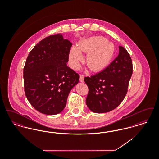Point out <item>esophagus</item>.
Segmentation results:
<instances>
[{
	"label": "esophagus",
	"instance_id": "esophagus-1",
	"mask_svg": "<svg viewBox=\"0 0 159 159\" xmlns=\"http://www.w3.org/2000/svg\"><path fill=\"white\" fill-rule=\"evenodd\" d=\"M80 81L81 82H84V75H80Z\"/></svg>",
	"mask_w": 159,
	"mask_h": 159
}]
</instances>
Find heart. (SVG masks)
<instances>
[{
  "label": "heart",
  "mask_w": 159,
  "mask_h": 159,
  "mask_svg": "<svg viewBox=\"0 0 159 159\" xmlns=\"http://www.w3.org/2000/svg\"><path fill=\"white\" fill-rule=\"evenodd\" d=\"M114 52V45L109 42L107 39L102 36L92 37L71 48L69 60L72 68L78 69L84 59L82 52H88L86 58L87 66L92 71H98L110 62Z\"/></svg>",
  "instance_id": "b5f03b06"
}]
</instances>
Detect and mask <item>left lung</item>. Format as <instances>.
Masks as SVG:
<instances>
[{"instance_id":"obj_1","label":"left lung","mask_w":159,"mask_h":159,"mask_svg":"<svg viewBox=\"0 0 159 159\" xmlns=\"http://www.w3.org/2000/svg\"><path fill=\"white\" fill-rule=\"evenodd\" d=\"M132 72L130 56L120 46L118 56L109 66L100 73L84 77L89 89L86 99L88 108L94 113H102L119 106L127 93Z\"/></svg>"}]
</instances>
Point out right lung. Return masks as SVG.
<instances>
[{"label":"right lung","mask_w":159,"mask_h":159,"mask_svg":"<svg viewBox=\"0 0 159 159\" xmlns=\"http://www.w3.org/2000/svg\"><path fill=\"white\" fill-rule=\"evenodd\" d=\"M71 46L61 33L51 35L39 42L27 58L23 71L25 94L41 113H61L79 81V75L67 66Z\"/></svg>","instance_id":"add662e5"}]
</instances>
